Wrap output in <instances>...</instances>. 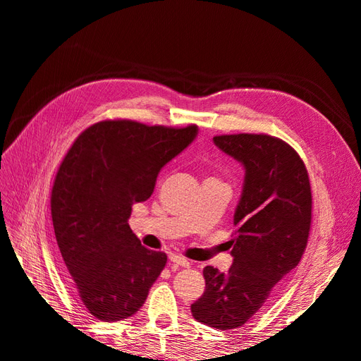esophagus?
Wrapping results in <instances>:
<instances>
[{
    "instance_id": "34e87169",
    "label": "esophagus",
    "mask_w": 361,
    "mask_h": 361,
    "mask_svg": "<svg viewBox=\"0 0 361 361\" xmlns=\"http://www.w3.org/2000/svg\"><path fill=\"white\" fill-rule=\"evenodd\" d=\"M169 259H170V262H173V264H176L179 267H183V268H188L190 267V262L185 259V257L179 256V255H170Z\"/></svg>"
}]
</instances>
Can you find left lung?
Returning <instances> with one entry per match:
<instances>
[{
	"label": "left lung",
	"mask_w": 361,
	"mask_h": 361,
	"mask_svg": "<svg viewBox=\"0 0 361 361\" xmlns=\"http://www.w3.org/2000/svg\"><path fill=\"white\" fill-rule=\"evenodd\" d=\"M214 143L243 164L245 176L228 241L233 264L227 272L203 269L206 288L191 313L202 324L228 330L255 316L300 264L310 232L312 190L302 159L280 138L236 134L214 137Z\"/></svg>",
	"instance_id": "left-lung-1"
}]
</instances>
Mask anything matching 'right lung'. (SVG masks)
<instances>
[{"label":"right lung","mask_w":361,"mask_h":361,"mask_svg":"<svg viewBox=\"0 0 361 361\" xmlns=\"http://www.w3.org/2000/svg\"><path fill=\"white\" fill-rule=\"evenodd\" d=\"M197 126L105 120L75 140L51 192L54 232L71 288L94 318L126 319L145 304L167 256L141 245L128 220Z\"/></svg>","instance_id":"right-lung-1"}]
</instances>
